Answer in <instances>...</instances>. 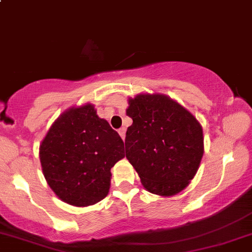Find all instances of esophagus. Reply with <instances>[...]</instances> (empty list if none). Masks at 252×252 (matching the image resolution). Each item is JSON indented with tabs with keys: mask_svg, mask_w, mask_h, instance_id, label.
<instances>
[{
	"mask_svg": "<svg viewBox=\"0 0 252 252\" xmlns=\"http://www.w3.org/2000/svg\"><path fill=\"white\" fill-rule=\"evenodd\" d=\"M118 133H119V135H121V138L124 140V139H126V129L121 128V129H119V130H118Z\"/></svg>",
	"mask_w": 252,
	"mask_h": 252,
	"instance_id": "esophagus-1",
	"label": "esophagus"
}]
</instances>
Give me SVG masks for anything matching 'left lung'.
Masks as SVG:
<instances>
[{
	"mask_svg": "<svg viewBox=\"0 0 252 252\" xmlns=\"http://www.w3.org/2000/svg\"><path fill=\"white\" fill-rule=\"evenodd\" d=\"M128 102L133 124L126 134V157L147 191L178 194L199 169L202 126L187 108L162 94H140Z\"/></svg>",
	"mask_w": 252,
	"mask_h": 252,
	"instance_id": "left-lung-1",
	"label": "left lung"
}]
</instances>
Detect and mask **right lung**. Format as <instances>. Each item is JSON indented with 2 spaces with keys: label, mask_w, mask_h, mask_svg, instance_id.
I'll list each match as a JSON object with an SVG mask.
<instances>
[{
  "label": "right lung",
  "mask_w": 252,
  "mask_h": 252,
  "mask_svg": "<svg viewBox=\"0 0 252 252\" xmlns=\"http://www.w3.org/2000/svg\"><path fill=\"white\" fill-rule=\"evenodd\" d=\"M124 156L119 134L91 103L63 112L40 145L47 184L62 201L78 207L107 196L111 168Z\"/></svg>",
  "instance_id": "right-lung-1"
}]
</instances>
